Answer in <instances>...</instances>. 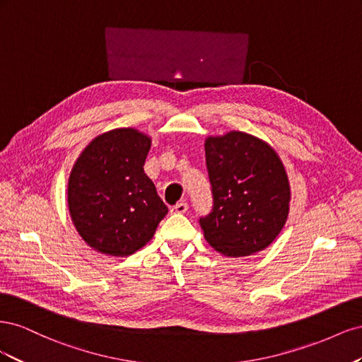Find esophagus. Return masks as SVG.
Returning a JSON list of instances; mask_svg holds the SVG:
<instances>
[{
  "label": "esophagus",
  "mask_w": 362,
  "mask_h": 362,
  "mask_svg": "<svg viewBox=\"0 0 362 362\" xmlns=\"http://www.w3.org/2000/svg\"><path fill=\"white\" fill-rule=\"evenodd\" d=\"M189 210V204L187 202H178V204H175L172 208H170V211L172 213H175V214H182V213H185Z\"/></svg>",
  "instance_id": "obj_1"
}]
</instances>
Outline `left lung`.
Returning <instances> with one entry per match:
<instances>
[{
    "label": "left lung",
    "instance_id": "8db88e82",
    "mask_svg": "<svg viewBox=\"0 0 362 362\" xmlns=\"http://www.w3.org/2000/svg\"><path fill=\"white\" fill-rule=\"evenodd\" d=\"M213 210L199 218L204 237L226 257L266 249L286 225L290 184L278 154L242 131L205 140Z\"/></svg>",
    "mask_w": 362,
    "mask_h": 362
}]
</instances>
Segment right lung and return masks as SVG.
Segmentation results:
<instances>
[{
  "label": "right lung",
  "mask_w": 362,
  "mask_h": 362,
  "mask_svg": "<svg viewBox=\"0 0 362 362\" xmlns=\"http://www.w3.org/2000/svg\"><path fill=\"white\" fill-rule=\"evenodd\" d=\"M149 148L148 136L117 128L95 137L74 164L69 213L81 238L101 254H134L168 214L144 170Z\"/></svg>",
  "instance_id": "right-lung-1"
}]
</instances>
